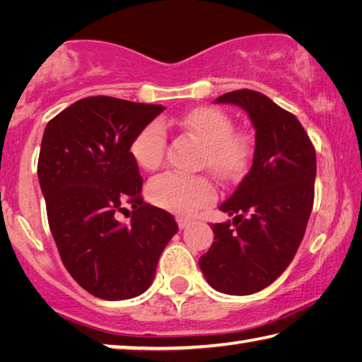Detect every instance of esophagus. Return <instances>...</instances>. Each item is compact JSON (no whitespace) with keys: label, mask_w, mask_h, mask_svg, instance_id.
Here are the masks:
<instances>
[{"label":"esophagus","mask_w":362,"mask_h":362,"mask_svg":"<svg viewBox=\"0 0 362 362\" xmlns=\"http://www.w3.org/2000/svg\"><path fill=\"white\" fill-rule=\"evenodd\" d=\"M189 223H192V220H189V218H187V217H182V216L177 217V225H179V228H180V230L187 228V226H188Z\"/></svg>","instance_id":"obj_1"}]
</instances>
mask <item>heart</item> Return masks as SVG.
Segmentation results:
<instances>
[{"mask_svg":"<svg viewBox=\"0 0 362 362\" xmlns=\"http://www.w3.org/2000/svg\"><path fill=\"white\" fill-rule=\"evenodd\" d=\"M182 126L203 144L201 164L220 179H233L246 169L250 158V142L235 134V124L222 110L199 107L182 118ZM166 148V129L161 121H151L137 132L131 144V155L142 169H155L163 161ZM146 193L153 204L163 209L192 216L214 199L211 182L199 175L164 173L151 179Z\"/></svg>","mask_w":362,"mask_h":362,"instance_id":"heart-1","label":"heart"}]
</instances>
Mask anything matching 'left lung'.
<instances>
[{"instance_id": "left-lung-1", "label": "left lung", "mask_w": 362, "mask_h": 362, "mask_svg": "<svg viewBox=\"0 0 362 362\" xmlns=\"http://www.w3.org/2000/svg\"><path fill=\"white\" fill-rule=\"evenodd\" d=\"M216 103L246 110L255 127L254 161L218 209L233 222L214 223L199 268L214 289L249 296L273 283L296 257L315 199L316 151L292 113L257 90L226 93Z\"/></svg>"}]
</instances>
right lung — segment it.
Instances as JSON below:
<instances>
[{
    "mask_svg": "<svg viewBox=\"0 0 362 362\" xmlns=\"http://www.w3.org/2000/svg\"><path fill=\"white\" fill-rule=\"evenodd\" d=\"M164 110L115 97H86L47 122L38 159L49 228L60 259L83 289L103 300L144 293L179 226L144 203L131 155L137 132ZM131 204L129 226L117 214Z\"/></svg>",
    "mask_w": 362,
    "mask_h": 362,
    "instance_id": "1",
    "label": "right lung"
}]
</instances>
